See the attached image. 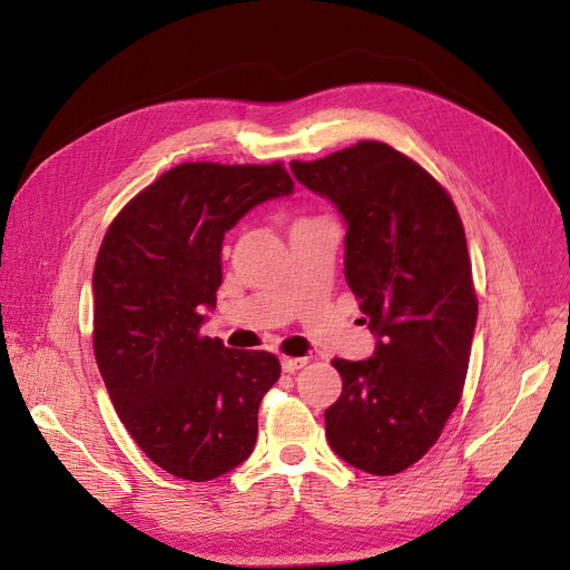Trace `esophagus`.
I'll return each mask as SVG.
<instances>
[{
	"label": "esophagus",
	"instance_id": "esophagus-1",
	"mask_svg": "<svg viewBox=\"0 0 570 570\" xmlns=\"http://www.w3.org/2000/svg\"><path fill=\"white\" fill-rule=\"evenodd\" d=\"M307 365V357H282V370L293 374Z\"/></svg>",
	"mask_w": 570,
	"mask_h": 570
}]
</instances>
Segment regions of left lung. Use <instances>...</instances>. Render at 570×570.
I'll use <instances>...</instances> for the list:
<instances>
[{"label":"left lung","mask_w":570,"mask_h":570,"mask_svg":"<svg viewBox=\"0 0 570 570\" xmlns=\"http://www.w3.org/2000/svg\"><path fill=\"white\" fill-rule=\"evenodd\" d=\"M291 170L342 215L344 275L376 337L365 361H333L342 395L325 411L327 443L355 469L400 473L462 397L478 316L464 226L436 179L385 142Z\"/></svg>","instance_id":"1"}]
</instances>
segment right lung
<instances>
[{"instance_id": "obj_1", "label": "right lung", "mask_w": 570, "mask_h": 570, "mask_svg": "<svg viewBox=\"0 0 570 570\" xmlns=\"http://www.w3.org/2000/svg\"><path fill=\"white\" fill-rule=\"evenodd\" d=\"M291 194L282 164H179L104 237L92 277L97 365L140 451L185 481H213L256 445L279 361L200 337V325L217 305L224 235L256 205Z\"/></svg>"}]
</instances>
